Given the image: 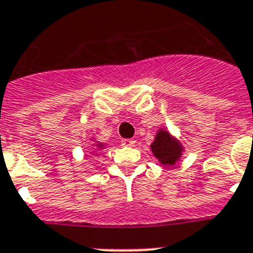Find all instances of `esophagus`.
Masks as SVG:
<instances>
[{
  "instance_id": "obj_1",
  "label": "esophagus",
  "mask_w": 253,
  "mask_h": 253,
  "mask_svg": "<svg viewBox=\"0 0 253 253\" xmlns=\"http://www.w3.org/2000/svg\"><path fill=\"white\" fill-rule=\"evenodd\" d=\"M121 143H123L124 146H134V145H136V141L132 138H125L121 141Z\"/></svg>"
}]
</instances>
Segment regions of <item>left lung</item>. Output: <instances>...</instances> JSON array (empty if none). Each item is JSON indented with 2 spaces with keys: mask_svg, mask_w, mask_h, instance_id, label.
<instances>
[{
  "mask_svg": "<svg viewBox=\"0 0 253 253\" xmlns=\"http://www.w3.org/2000/svg\"><path fill=\"white\" fill-rule=\"evenodd\" d=\"M150 147L155 158L166 167L175 165L183 154V145L165 129H159Z\"/></svg>",
  "mask_w": 253,
  "mask_h": 253,
  "instance_id": "left-lung-1",
  "label": "left lung"
}]
</instances>
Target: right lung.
Returning <instances> with one entry per match:
<instances>
[{"instance_id":"1","label":"right lung","mask_w":253,"mask_h":253,"mask_svg":"<svg viewBox=\"0 0 253 253\" xmlns=\"http://www.w3.org/2000/svg\"><path fill=\"white\" fill-rule=\"evenodd\" d=\"M103 146H104L103 143H96V149H103Z\"/></svg>"}]
</instances>
